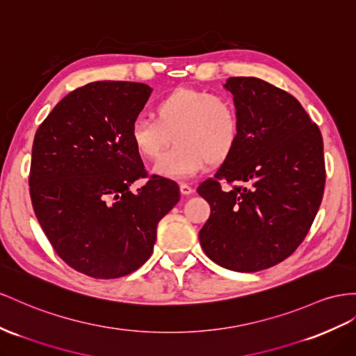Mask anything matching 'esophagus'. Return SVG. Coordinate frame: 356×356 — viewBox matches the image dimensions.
Masks as SVG:
<instances>
[{
    "label": "esophagus",
    "mask_w": 356,
    "mask_h": 356,
    "mask_svg": "<svg viewBox=\"0 0 356 356\" xmlns=\"http://www.w3.org/2000/svg\"><path fill=\"white\" fill-rule=\"evenodd\" d=\"M179 191L182 196H190L191 193H193V188H191V186L186 184V182H181L179 184Z\"/></svg>",
    "instance_id": "esophagus-1"
}]
</instances>
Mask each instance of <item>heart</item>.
Listing matches in <instances>:
<instances>
[{
	"instance_id": "1",
	"label": "heart",
	"mask_w": 356,
	"mask_h": 356,
	"mask_svg": "<svg viewBox=\"0 0 356 356\" xmlns=\"http://www.w3.org/2000/svg\"><path fill=\"white\" fill-rule=\"evenodd\" d=\"M154 118L139 117L130 126V142L142 159L152 160L156 175L184 179L196 175L207 163L225 161L238 145L239 117L226 95L205 90L179 88L154 106Z\"/></svg>"
}]
</instances>
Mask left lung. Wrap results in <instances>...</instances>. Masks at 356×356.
Wrapping results in <instances>:
<instances>
[{"label": "left lung", "instance_id": "obj_1", "mask_svg": "<svg viewBox=\"0 0 356 356\" xmlns=\"http://www.w3.org/2000/svg\"><path fill=\"white\" fill-rule=\"evenodd\" d=\"M225 88L234 94L239 140L197 188L211 207L199 239L220 266L256 273L289 257L309 234L323 196V142L289 92L244 76Z\"/></svg>", "mask_w": 356, "mask_h": 356}]
</instances>
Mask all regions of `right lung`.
Instances as JSON below:
<instances>
[{
  "instance_id": "obj_1",
  "label": "right lung",
  "mask_w": 356,
  "mask_h": 356,
  "mask_svg": "<svg viewBox=\"0 0 356 356\" xmlns=\"http://www.w3.org/2000/svg\"><path fill=\"white\" fill-rule=\"evenodd\" d=\"M152 88L99 81L67 94L33 143L30 193L43 232L73 270L118 278L145 264L157 225L179 200L175 181L147 177L130 126Z\"/></svg>"
}]
</instances>
